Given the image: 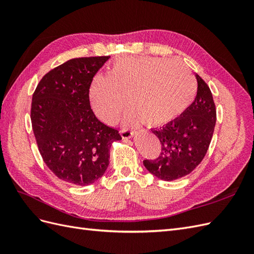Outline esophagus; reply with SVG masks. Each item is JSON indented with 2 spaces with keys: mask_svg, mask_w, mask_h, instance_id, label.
I'll use <instances>...</instances> for the list:
<instances>
[{
  "mask_svg": "<svg viewBox=\"0 0 254 254\" xmlns=\"http://www.w3.org/2000/svg\"><path fill=\"white\" fill-rule=\"evenodd\" d=\"M121 135L124 140H128L131 139V137L134 135V131L133 130H128V129H122L121 131Z\"/></svg>",
  "mask_w": 254,
  "mask_h": 254,
  "instance_id": "34e87169",
  "label": "esophagus"
}]
</instances>
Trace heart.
<instances>
[{
  "mask_svg": "<svg viewBox=\"0 0 254 254\" xmlns=\"http://www.w3.org/2000/svg\"><path fill=\"white\" fill-rule=\"evenodd\" d=\"M196 81L180 61L159 57H123L112 64L108 76L92 79L89 96L96 117L114 124L127 98L132 107L126 122L143 121L160 126L178 118L194 101Z\"/></svg>",
  "mask_w": 254,
  "mask_h": 254,
  "instance_id": "obj_1",
  "label": "heart"
}]
</instances>
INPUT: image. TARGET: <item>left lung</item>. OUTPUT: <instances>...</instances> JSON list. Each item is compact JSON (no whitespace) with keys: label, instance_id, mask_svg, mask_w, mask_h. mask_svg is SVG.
Masks as SVG:
<instances>
[{"label":"left lung","instance_id":"left-lung-1","mask_svg":"<svg viewBox=\"0 0 254 254\" xmlns=\"http://www.w3.org/2000/svg\"><path fill=\"white\" fill-rule=\"evenodd\" d=\"M198 83L195 101L180 117L166 125L151 129L161 143L160 156L144 160L151 175L173 181L189 175L201 162L212 140L216 108L209 86L196 74Z\"/></svg>","mask_w":254,"mask_h":254}]
</instances>
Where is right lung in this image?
Returning a JSON list of instances; mask_svg holds the SVG:
<instances>
[{
    "instance_id": "1",
    "label": "right lung",
    "mask_w": 254,
    "mask_h": 254,
    "mask_svg": "<svg viewBox=\"0 0 254 254\" xmlns=\"http://www.w3.org/2000/svg\"><path fill=\"white\" fill-rule=\"evenodd\" d=\"M109 56L67 60L45 74L35 90L30 120L44 163L59 179L79 187L97 181L109 165L117 129L92 111L89 89Z\"/></svg>"
}]
</instances>
